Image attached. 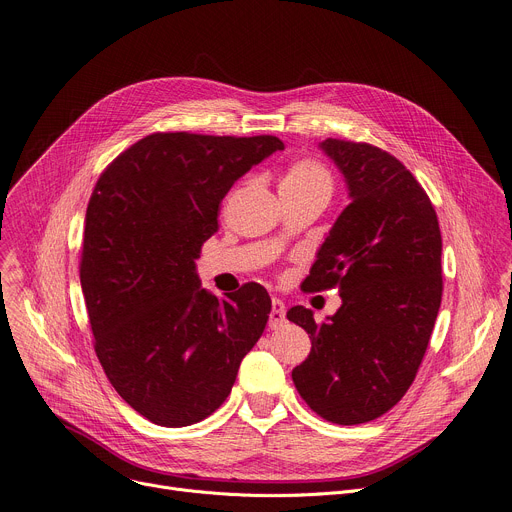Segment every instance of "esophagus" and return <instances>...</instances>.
I'll return each instance as SVG.
<instances>
[{
	"instance_id": "34e87169",
	"label": "esophagus",
	"mask_w": 512,
	"mask_h": 512,
	"mask_svg": "<svg viewBox=\"0 0 512 512\" xmlns=\"http://www.w3.org/2000/svg\"><path fill=\"white\" fill-rule=\"evenodd\" d=\"M285 324V303L281 299H272V309H270V328H279Z\"/></svg>"
}]
</instances>
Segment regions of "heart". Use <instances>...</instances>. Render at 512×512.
I'll return each mask as SVG.
<instances>
[{
	"label": "heart",
	"mask_w": 512,
	"mask_h": 512,
	"mask_svg": "<svg viewBox=\"0 0 512 512\" xmlns=\"http://www.w3.org/2000/svg\"><path fill=\"white\" fill-rule=\"evenodd\" d=\"M281 190L289 192H332L330 170L316 160H299L289 166L281 180Z\"/></svg>",
	"instance_id": "1"
}]
</instances>
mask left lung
Instances as JSON below:
<instances>
[{"label":"left lung","instance_id":"8db88e82","mask_svg":"<svg viewBox=\"0 0 512 512\" xmlns=\"http://www.w3.org/2000/svg\"><path fill=\"white\" fill-rule=\"evenodd\" d=\"M320 147L350 205L301 287H336L342 305L322 324L303 305L287 311L311 338L293 383L313 412L350 426L379 418L412 385L441 307L443 240L428 194L391 153L342 139Z\"/></svg>","mask_w":512,"mask_h":512}]
</instances>
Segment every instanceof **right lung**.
<instances>
[{"instance_id": "add662e5", "label": "right lung", "mask_w": 512, "mask_h": 512, "mask_svg": "<svg viewBox=\"0 0 512 512\" xmlns=\"http://www.w3.org/2000/svg\"><path fill=\"white\" fill-rule=\"evenodd\" d=\"M272 135L153 133L100 174L86 211L80 281L96 357L119 396L160 426H188L229 396L264 332L258 283L217 299L194 260L219 229L233 182L274 151Z\"/></svg>"}]
</instances>
